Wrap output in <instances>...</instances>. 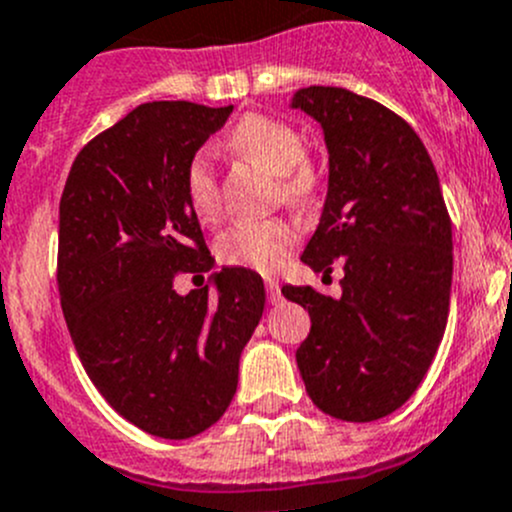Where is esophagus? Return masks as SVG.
<instances>
[{
    "mask_svg": "<svg viewBox=\"0 0 512 512\" xmlns=\"http://www.w3.org/2000/svg\"><path fill=\"white\" fill-rule=\"evenodd\" d=\"M266 294H269V301L271 304H279L284 296H281V289H279V281L276 279H266Z\"/></svg>",
    "mask_w": 512,
    "mask_h": 512,
    "instance_id": "obj_1",
    "label": "esophagus"
}]
</instances>
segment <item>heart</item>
I'll list each match as a JSON object with an SVG mask.
<instances>
[{
    "label": "heart",
    "mask_w": 512,
    "mask_h": 512,
    "mask_svg": "<svg viewBox=\"0 0 512 512\" xmlns=\"http://www.w3.org/2000/svg\"><path fill=\"white\" fill-rule=\"evenodd\" d=\"M231 143L241 153L261 160L266 168L281 175V188L291 203H309L316 193V170L306 155L304 138L291 125L266 115H246L233 128ZM186 198L198 221L213 223L221 216V191L213 170L211 153L201 150L186 165ZM296 241V228L289 221H248L228 228L218 241V261L226 266L269 271L279 269Z\"/></svg>",
    "instance_id": "1"
}]
</instances>
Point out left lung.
Segmentation results:
<instances>
[{"mask_svg":"<svg viewBox=\"0 0 512 512\" xmlns=\"http://www.w3.org/2000/svg\"><path fill=\"white\" fill-rule=\"evenodd\" d=\"M324 130L329 188L301 261L332 274L342 296L311 286L281 294L304 306L311 332L296 349L311 402L347 422L392 415L415 394L450 311L452 223L420 135L379 102L311 85L291 97Z\"/></svg>","mask_w":512,"mask_h":512,"instance_id":"obj_1","label":"left lung"}]
</instances>
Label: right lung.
<instances>
[{
	"instance_id": "add662e5",
	"label": "right lung",
	"mask_w": 512,
	"mask_h": 512,
	"mask_svg": "<svg viewBox=\"0 0 512 512\" xmlns=\"http://www.w3.org/2000/svg\"><path fill=\"white\" fill-rule=\"evenodd\" d=\"M233 105H138L92 138L60 201L57 284L67 329L97 392L118 415L163 440L221 420L238 359L264 314V281L221 269L180 296L175 274L213 256L186 198V165Z\"/></svg>"
}]
</instances>
